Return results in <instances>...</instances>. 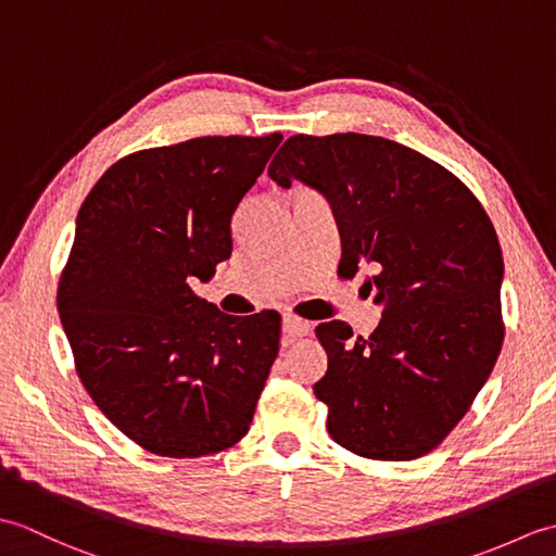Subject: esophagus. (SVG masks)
<instances>
[{
    "instance_id": "1",
    "label": "esophagus",
    "mask_w": 556,
    "mask_h": 556,
    "mask_svg": "<svg viewBox=\"0 0 556 556\" xmlns=\"http://www.w3.org/2000/svg\"><path fill=\"white\" fill-rule=\"evenodd\" d=\"M281 329H285V334L289 339H299L305 337L311 332V323L308 320H301L296 315H285V323H281Z\"/></svg>"
}]
</instances>
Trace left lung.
<instances>
[{
  "label": "left lung",
  "instance_id": "obj_1",
  "mask_svg": "<svg viewBox=\"0 0 556 556\" xmlns=\"http://www.w3.org/2000/svg\"><path fill=\"white\" fill-rule=\"evenodd\" d=\"M267 174L332 203L339 277L370 265L365 287L384 305L370 337L341 320L315 327L327 372L313 392L329 437L375 460L432 452L473 406L504 341V260L485 207L442 164L380 136H291Z\"/></svg>",
  "mask_w": 556,
  "mask_h": 556
}]
</instances>
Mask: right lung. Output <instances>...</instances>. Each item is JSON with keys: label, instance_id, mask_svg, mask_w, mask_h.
I'll list each match as a JSON object with an SVG mask.
<instances>
[{"label": "right lung", "instance_id": "right-lung-1", "mask_svg": "<svg viewBox=\"0 0 556 556\" xmlns=\"http://www.w3.org/2000/svg\"><path fill=\"white\" fill-rule=\"evenodd\" d=\"M281 134L203 136L114 162L83 200L56 287L76 372L128 440L169 458L248 432L281 317H231L193 293L231 255V215Z\"/></svg>", "mask_w": 556, "mask_h": 556}]
</instances>
